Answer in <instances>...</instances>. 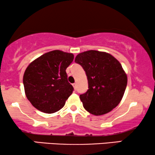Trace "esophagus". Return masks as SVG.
<instances>
[{"label":"esophagus","instance_id":"obj_1","mask_svg":"<svg viewBox=\"0 0 155 155\" xmlns=\"http://www.w3.org/2000/svg\"><path fill=\"white\" fill-rule=\"evenodd\" d=\"M73 87H74V88H75V90L77 89V84L74 83V84H73Z\"/></svg>","mask_w":155,"mask_h":155}]
</instances>
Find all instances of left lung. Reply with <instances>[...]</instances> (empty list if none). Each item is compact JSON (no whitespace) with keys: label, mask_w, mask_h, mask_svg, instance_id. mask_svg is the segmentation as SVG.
<instances>
[{"label":"left lung","mask_w":155,"mask_h":155,"mask_svg":"<svg viewBox=\"0 0 155 155\" xmlns=\"http://www.w3.org/2000/svg\"><path fill=\"white\" fill-rule=\"evenodd\" d=\"M75 62L82 66L87 78L88 90L80 95L84 108L101 115L117 107L127 83L120 62L109 53L97 51L78 54Z\"/></svg>","instance_id":"left-lung-1"}]
</instances>
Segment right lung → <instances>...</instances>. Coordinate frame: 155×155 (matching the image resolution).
Masks as SVG:
<instances>
[{
    "label": "right lung",
    "instance_id": "obj_1",
    "mask_svg": "<svg viewBox=\"0 0 155 155\" xmlns=\"http://www.w3.org/2000/svg\"><path fill=\"white\" fill-rule=\"evenodd\" d=\"M73 59V54L57 50L43 54L28 66L24 89L36 109L51 114L64 107L74 90L65 72Z\"/></svg>",
    "mask_w": 155,
    "mask_h": 155
}]
</instances>
